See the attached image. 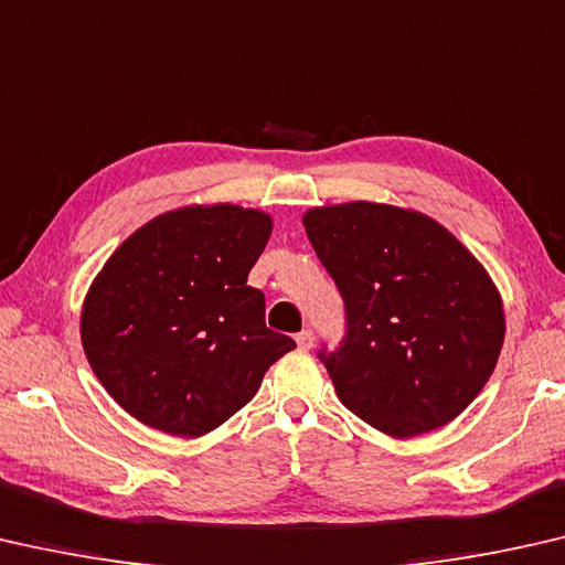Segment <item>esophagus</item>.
<instances>
[{
  "instance_id": "obj_1",
  "label": "esophagus",
  "mask_w": 565,
  "mask_h": 565,
  "mask_svg": "<svg viewBox=\"0 0 565 565\" xmlns=\"http://www.w3.org/2000/svg\"><path fill=\"white\" fill-rule=\"evenodd\" d=\"M295 340H298L300 350H310L312 345H316V332H312L310 328H305L298 332V335H295Z\"/></svg>"
}]
</instances>
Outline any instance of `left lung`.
I'll use <instances>...</instances> for the list:
<instances>
[{"label": "left lung", "mask_w": 565, "mask_h": 565, "mask_svg": "<svg viewBox=\"0 0 565 565\" xmlns=\"http://www.w3.org/2000/svg\"><path fill=\"white\" fill-rule=\"evenodd\" d=\"M345 302V335L322 345L340 403L393 438L436 430L483 391L503 348L491 277L436 220L375 202L302 217Z\"/></svg>", "instance_id": "1"}]
</instances>
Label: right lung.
<instances>
[{"label":"right lung","mask_w":565,"mask_h":565,"mask_svg":"<svg viewBox=\"0 0 565 565\" xmlns=\"http://www.w3.org/2000/svg\"><path fill=\"white\" fill-rule=\"evenodd\" d=\"M270 233L265 212L184 207L147 222L105 263L82 308V345L129 415L205 436L295 348L265 326V295L247 285Z\"/></svg>","instance_id":"right-lung-1"}]
</instances>
